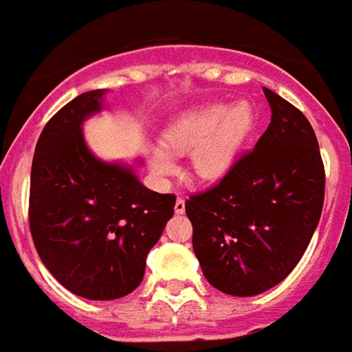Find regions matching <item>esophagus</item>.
Returning a JSON list of instances; mask_svg holds the SVG:
<instances>
[{"mask_svg": "<svg viewBox=\"0 0 352 352\" xmlns=\"http://www.w3.org/2000/svg\"><path fill=\"white\" fill-rule=\"evenodd\" d=\"M174 211H176V213H178V214H182V213H184V211H186V199H184V197H178V199H176V205H174Z\"/></svg>", "mask_w": 352, "mask_h": 352, "instance_id": "34e87169", "label": "esophagus"}]
</instances>
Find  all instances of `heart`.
Segmentation results:
<instances>
[{"mask_svg": "<svg viewBox=\"0 0 352 352\" xmlns=\"http://www.w3.org/2000/svg\"><path fill=\"white\" fill-rule=\"evenodd\" d=\"M254 124V112L248 102L205 104L184 114L168 127L164 131V145L174 153H188L193 148V172L199 178L214 180L234 164L238 153L252 135ZM151 162L160 176H168L176 168L170 155L162 148H153Z\"/></svg>", "mask_w": 352, "mask_h": 352, "instance_id": "obj_1", "label": "heart"}]
</instances>
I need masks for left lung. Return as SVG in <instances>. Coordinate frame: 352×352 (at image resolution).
<instances>
[{
	"instance_id": "obj_1",
	"label": "left lung",
	"mask_w": 352,
	"mask_h": 352,
	"mask_svg": "<svg viewBox=\"0 0 352 352\" xmlns=\"http://www.w3.org/2000/svg\"><path fill=\"white\" fill-rule=\"evenodd\" d=\"M271 124L225 176L186 201L205 279L232 296L279 285L312 240L324 207L325 170L308 118L263 89Z\"/></svg>"
}]
</instances>
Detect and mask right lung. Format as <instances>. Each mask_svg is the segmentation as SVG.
<instances>
[{"label": "right lung", "mask_w": 352, "mask_h": 352, "mask_svg": "<svg viewBox=\"0 0 352 352\" xmlns=\"http://www.w3.org/2000/svg\"><path fill=\"white\" fill-rule=\"evenodd\" d=\"M100 96L102 91L79 94L42 129L30 170L28 226L58 283L89 300H114L139 287L176 195L153 192L129 168L91 155L81 124L100 110Z\"/></svg>", "instance_id": "right-lung-1"}]
</instances>
